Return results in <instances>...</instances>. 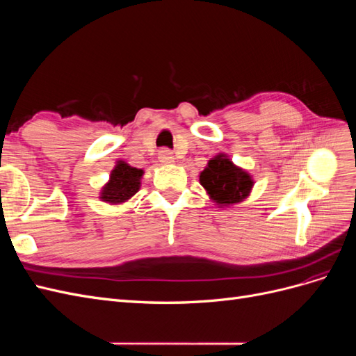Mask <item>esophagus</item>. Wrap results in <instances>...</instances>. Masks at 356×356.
I'll use <instances>...</instances> for the list:
<instances>
[{
	"mask_svg": "<svg viewBox=\"0 0 356 356\" xmlns=\"http://www.w3.org/2000/svg\"><path fill=\"white\" fill-rule=\"evenodd\" d=\"M159 160H160V163H163V165H169V163H174L175 161V157H174V153L170 152V149H160L159 152Z\"/></svg>",
	"mask_w": 356,
	"mask_h": 356,
	"instance_id": "esophagus-1",
	"label": "esophagus"
}]
</instances>
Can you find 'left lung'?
<instances>
[{
  "label": "left lung",
  "instance_id": "1",
  "mask_svg": "<svg viewBox=\"0 0 356 356\" xmlns=\"http://www.w3.org/2000/svg\"><path fill=\"white\" fill-rule=\"evenodd\" d=\"M199 181L209 199L218 208L230 207L245 200L254 187V179L248 172L236 166L227 154L220 153L208 161Z\"/></svg>",
  "mask_w": 356,
  "mask_h": 356
}]
</instances>
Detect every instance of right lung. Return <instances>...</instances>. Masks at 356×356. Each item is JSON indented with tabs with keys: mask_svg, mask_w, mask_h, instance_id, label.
Returning <instances> with one entry per match:
<instances>
[{
	"mask_svg": "<svg viewBox=\"0 0 356 356\" xmlns=\"http://www.w3.org/2000/svg\"><path fill=\"white\" fill-rule=\"evenodd\" d=\"M143 175V169L134 168L124 160H117L108 182L101 188L99 199L110 204H122L127 202L141 188Z\"/></svg>",
	"mask_w": 356,
	"mask_h": 356,
	"instance_id": "right-lung-1",
	"label": "right lung"
}]
</instances>
